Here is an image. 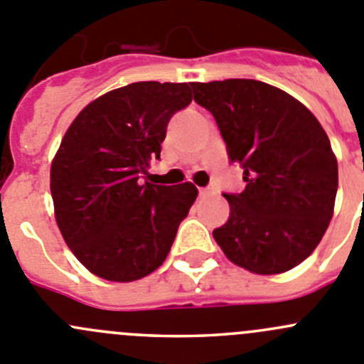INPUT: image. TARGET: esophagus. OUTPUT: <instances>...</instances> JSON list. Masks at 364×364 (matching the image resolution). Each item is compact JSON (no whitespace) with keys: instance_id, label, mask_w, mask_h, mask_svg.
I'll use <instances>...</instances> for the list:
<instances>
[{"instance_id":"1","label":"esophagus","mask_w":364,"mask_h":364,"mask_svg":"<svg viewBox=\"0 0 364 364\" xmlns=\"http://www.w3.org/2000/svg\"><path fill=\"white\" fill-rule=\"evenodd\" d=\"M211 193H213V190H211V188H199V196L200 197H208V196H211Z\"/></svg>"}]
</instances>
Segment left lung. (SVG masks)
<instances>
[{
  "label": "left lung",
  "instance_id": "left-lung-1",
  "mask_svg": "<svg viewBox=\"0 0 364 364\" xmlns=\"http://www.w3.org/2000/svg\"><path fill=\"white\" fill-rule=\"evenodd\" d=\"M217 121L242 193H224L229 218L213 238L225 257L272 276L301 264L334 213L338 161L318 119L294 96L257 80L192 83Z\"/></svg>",
  "mask_w": 364,
  "mask_h": 364
}]
</instances>
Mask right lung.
Returning <instances> with one entry per match:
<instances>
[{
  "label": "right lung",
  "mask_w": 364,
  "mask_h": 364,
  "mask_svg": "<svg viewBox=\"0 0 364 364\" xmlns=\"http://www.w3.org/2000/svg\"><path fill=\"white\" fill-rule=\"evenodd\" d=\"M192 103L188 83L136 81L88 103L51 161L55 218L67 247L94 276L132 283L167 257L197 199L190 181L140 183L160 158L172 115Z\"/></svg>",
  "instance_id": "add662e5"
}]
</instances>
